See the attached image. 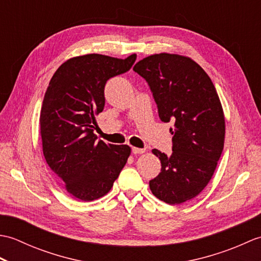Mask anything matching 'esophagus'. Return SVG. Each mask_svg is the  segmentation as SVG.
Listing matches in <instances>:
<instances>
[{
	"label": "esophagus",
	"instance_id": "obj_1",
	"mask_svg": "<svg viewBox=\"0 0 261 261\" xmlns=\"http://www.w3.org/2000/svg\"><path fill=\"white\" fill-rule=\"evenodd\" d=\"M146 150L145 149H141V148H136V147H132V152H134L135 154H138V153H143Z\"/></svg>",
	"mask_w": 261,
	"mask_h": 261
}]
</instances>
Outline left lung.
<instances>
[{
    "instance_id": "8db88e82",
    "label": "left lung",
    "mask_w": 261,
    "mask_h": 261,
    "mask_svg": "<svg viewBox=\"0 0 261 261\" xmlns=\"http://www.w3.org/2000/svg\"><path fill=\"white\" fill-rule=\"evenodd\" d=\"M134 70L150 87L160 120L175 126L173 153L152 150L162 171L149 186L160 201L184 203L208 184L223 150L225 121L219 95L201 66L180 55H151Z\"/></svg>"
}]
</instances>
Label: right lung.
Masks as SVG:
<instances>
[{
	"instance_id": "right-lung-1",
	"label": "right lung",
	"mask_w": 261,
	"mask_h": 261,
	"mask_svg": "<svg viewBox=\"0 0 261 261\" xmlns=\"http://www.w3.org/2000/svg\"><path fill=\"white\" fill-rule=\"evenodd\" d=\"M137 55L119 59L90 54L68 59L49 82L40 112L42 151L55 176L74 197L90 202L110 192L130 156L126 145L96 141L95 115L104 87L126 73Z\"/></svg>"
}]
</instances>
